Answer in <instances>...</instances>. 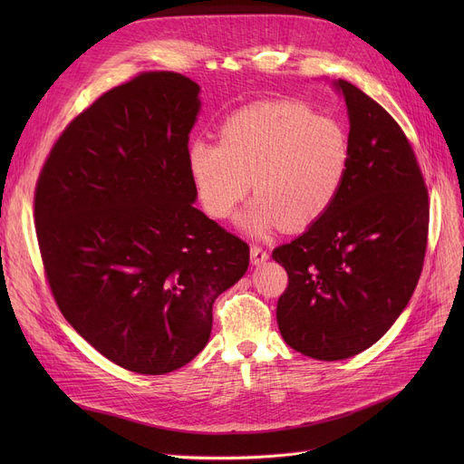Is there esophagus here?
Returning a JSON list of instances; mask_svg holds the SVG:
<instances>
[{
  "label": "esophagus",
  "instance_id": "obj_1",
  "mask_svg": "<svg viewBox=\"0 0 464 464\" xmlns=\"http://www.w3.org/2000/svg\"><path fill=\"white\" fill-rule=\"evenodd\" d=\"M250 256H252V263H254V265H261V263H265L266 259H269V252H266V250L261 248V246H257V245H254V246L250 248Z\"/></svg>",
  "mask_w": 464,
  "mask_h": 464
}]
</instances>
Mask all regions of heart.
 Wrapping results in <instances>:
<instances>
[{
    "mask_svg": "<svg viewBox=\"0 0 464 464\" xmlns=\"http://www.w3.org/2000/svg\"><path fill=\"white\" fill-rule=\"evenodd\" d=\"M189 175L205 212L229 218L250 189L240 226L265 237L284 226L303 231L343 195L352 149L344 128L295 102L257 103L229 116L219 144L193 140Z\"/></svg>",
    "mask_w": 464,
    "mask_h": 464,
    "instance_id": "1",
    "label": "heart"
}]
</instances>
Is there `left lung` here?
Here are the masks:
<instances>
[{"label": "left lung", "instance_id": "obj_1", "mask_svg": "<svg viewBox=\"0 0 464 464\" xmlns=\"http://www.w3.org/2000/svg\"><path fill=\"white\" fill-rule=\"evenodd\" d=\"M350 175L336 205L273 250L287 273L276 304L285 344L320 361L371 348L406 308L421 276L429 191L395 118L348 81Z\"/></svg>", "mask_w": 464, "mask_h": 464}]
</instances>
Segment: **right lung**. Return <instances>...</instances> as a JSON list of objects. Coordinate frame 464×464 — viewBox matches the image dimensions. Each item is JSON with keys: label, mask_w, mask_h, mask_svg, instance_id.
<instances>
[{"label": "right lung", "mask_w": 464, "mask_h": 464, "mask_svg": "<svg viewBox=\"0 0 464 464\" xmlns=\"http://www.w3.org/2000/svg\"><path fill=\"white\" fill-rule=\"evenodd\" d=\"M199 86L146 71L72 118L35 186V231L53 297L118 367L167 374L208 343L216 297L250 248L193 207L188 135Z\"/></svg>", "instance_id": "right-lung-1"}]
</instances>
